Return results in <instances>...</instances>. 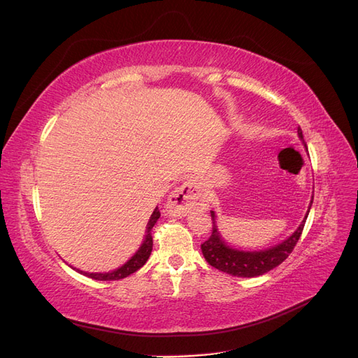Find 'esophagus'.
<instances>
[{"mask_svg": "<svg viewBox=\"0 0 358 358\" xmlns=\"http://www.w3.org/2000/svg\"><path fill=\"white\" fill-rule=\"evenodd\" d=\"M204 201V194L196 182H183L180 187L170 192L166 210L170 216H182Z\"/></svg>", "mask_w": 358, "mask_h": 358, "instance_id": "34e87169", "label": "esophagus"}]
</instances>
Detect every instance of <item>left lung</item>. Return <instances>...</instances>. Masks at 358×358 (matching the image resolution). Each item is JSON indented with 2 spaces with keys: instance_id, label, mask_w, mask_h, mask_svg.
Segmentation results:
<instances>
[{
  "instance_id": "obj_1",
  "label": "left lung",
  "mask_w": 358,
  "mask_h": 358,
  "mask_svg": "<svg viewBox=\"0 0 358 358\" xmlns=\"http://www.w3.org/2000/svg\"><path fill=\"white\" fill-rule=\"evenodd\" d=\"M297 134L303 142V145L306 146L300 127L297 128ZM312 200L309 204V209L312 206ZM309 209L305 220H303L301 224L299 225V229L292 233L288 239L268 249H263V251H241V249H234L227 245L218 231L216 215L213 210H210L212 234L208 241L201 243V252L206 258V262H208L212 267L218 268L221 272L229 273L231 276L255 278L259 275H264L270 272L272 268H275L276 266H279L292 252V249H294L301 236L303 227H305L306 218L309 215Z\"/></svg>"
}]
</instances>
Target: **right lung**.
I'll return each mask as SVG.
<instances>
[{
	"instance_id": "obj_1",
	"label": "right lung",
	"mask_w": 358,
	"mask_h": 358,
	"mask_svg": "<svg viewBox=\"0 0 358 358\" xmlns=\"http://www.w3.org/2000/svg\"><path fill=\"white\" fill-rule=\"evenodd\" d=\"M159 216H161V213H159L158 208H155L154 213L150 215V220H149V222L146 225V236H145V241H143L142 246L138 248V251L131 258H129L124 266L113 270V272H107V273H88V272H82V270H78V268H74V267L73 268L78 270L79 273L88 276L91 279H95V280H119V279H124V278L129 276L131 273L137 272L140 267L145 266V263L148 262L150 252H152L154 242H152V234H150V231H152L154 225L157 224Z\"/></svg>"
}]
</instances>
